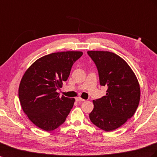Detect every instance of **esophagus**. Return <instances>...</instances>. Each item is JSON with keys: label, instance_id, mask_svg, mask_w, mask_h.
I'll use <instances>...</instances> for the list:
<instances>
[{"label": "esophagus", "instance_id": "1", "mask_svg": "<svg viewBox=\"0 0 157 157\" xmlns=\"http://www.w3.org/2000/svg\"><path fill=\"white\" fill-rule=\"evenodd\" d=\"M76 100H77V101H85V100H84L83 98H80V97H77V98H76Z\"/></svg>", "mask_w": 157, "mask_h": 157}]
</instances>
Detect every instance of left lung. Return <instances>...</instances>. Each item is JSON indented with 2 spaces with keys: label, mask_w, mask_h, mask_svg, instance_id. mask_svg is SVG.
Returning <instances> with one entry per match:
<instances>
[{
  "label": "left lung",
  "mask_w": 157,
  "mask_h": 157,
  "mask_svg": "<svg viewBox=\"0 0 157 157\" xmlns=\"http://www.w3.org/2000/svg\"><path fill=\"white\" fill-rule=\"evenodd\" d=\"M98 71L100 85L107 86L106 95L93 100L89 114L98 128L112 131L132 117L140 100V86L136 75L124 59L103 51H88Z\"/></svg>",
  "instance_id": "obj_1"
}]
</instances>
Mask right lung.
<instances>
[{"mask_svg": "<svg viewBox=\"0 0 157 157\" xmlns=\"http://www.w3.org/2000/svg\"><path fill=\"white\" fill-rule=\"evenodd\" d=\"M82 54L73 51L46 55L25 72L19 86V100L28 119L39 128L52 131L65 121L75 100L60 97L57 90Z\"/></svg>", "mask_w": 157, "mask_h": 157, "instance_id": "obj_1", "label": "right lung"}]
</instances>
